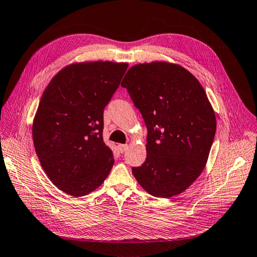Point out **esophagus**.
I'll return each instance as SVG.
<instances>
[{"label": "esophagus", "instance_id": "obj_1", "mask_svg": "<svg viewBox=\"0 0 257 257\" xmlns=\"http://www.w3.org/2000/svg\"><path fill=\"white\" fill-rule=\"evenodd\" d=\"M118 148H119V151L123 153L124 151H126V149L128 148V145H118Z\"/></svg>", "mask_w": 257, "mask_h": 257}]
</instances>
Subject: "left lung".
<instances>
[{
    "mask_svg": "<svg viewBox=\"0 0 257 257\" xmlns=\"http://www.w3.org/2000/svg\"><path fill=\"white\" fill-rule=\"evenodd\" d=\"M148 129L147 159L133 168L149 194L169 198L183 193L205 169L216 135V116L205 89L181 65L140 63L123 77Z\"/></svg>",
    "mask_w": 257,
    "mask_h": 257,
    "instance_id": "1",
    "label": "left lung"
}]
</instances>
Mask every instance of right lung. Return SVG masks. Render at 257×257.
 <instances>
[{"label": "right lung", "instance_id": "add662e5", "mask_svg": "<svg viewBox=\"0 0 257 257\" xmlns=\"http://www.w3.org/2000/svg\"><path fill=\"white\" fill-rule=\"evenodd\" d=\"M127 68L109 61L71 64L41 96L33 123L35 150L47 176L68 195L93 192L114 165L103 140V114Z\"/></svg>", "mask_w": 257, "mask_h": 257}]
</instances>
